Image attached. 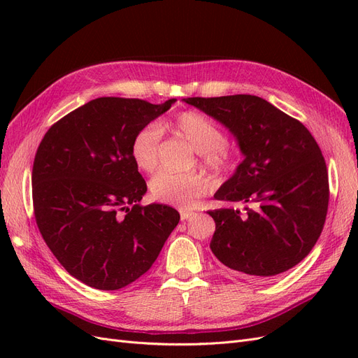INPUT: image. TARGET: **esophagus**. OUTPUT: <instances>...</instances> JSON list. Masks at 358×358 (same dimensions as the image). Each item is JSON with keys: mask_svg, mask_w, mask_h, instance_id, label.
<instances>
[{"mask_svg": "<svg viewBox=\"0 0 358 358\" xmlns=\"http://www.w3.org/2000/svg\"><path fill=\"white\" fill-rule=\"evenodd\" d=\"M191 216H194V212H191V210H180V220L182 221L189 220Z\"/></svg>", "mask_w": 358, "mask_h": 358, "instance_id": "esophagus-1", "label": "esophagus"}]
</instances>
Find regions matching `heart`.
<instances>
[{"mask_svg":"<svg viewBox=\"0 0 358 358\" xmlns=\"http://www.w3.org/2000/svg\"><path fill=\"white\" fill-rule=\"evenodd\" d=\"M170 128L183 137L200 154L203 164L213 171H224L231 166L233 150L225 142L222 128L194 110L179 112ZM161 128L148 124L137 129L131 140V157L136 166L146 173H152L159 162ZM209 191V182L199 173L161 171L149 183V192L154 200L191 209Z\"/></svg>","mask_w":358,"mask_h":358,"instance_id":"1","label":"heart"}]
</instances>
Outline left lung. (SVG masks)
Listing matches in <instances>:
<instances>
[{"mask_svg":"<svg viewBox=\"0 0 358 358\" xmlns=\"http://www.w3.org/2000/svg\"><path fill=\"white\" fill-rule=\"evenodd\" d=\"M183 101L229 128L245 155L215 199L248 203L246 212H208L216 225L215 257L254 279L275 278L299 264L318 241L330 199L326 161L309 129L255 95Z\"/></svg>","mask_w":358,"mask_h":358,"instance_id":"8db88e82","label":"left lung"}]
</instances>
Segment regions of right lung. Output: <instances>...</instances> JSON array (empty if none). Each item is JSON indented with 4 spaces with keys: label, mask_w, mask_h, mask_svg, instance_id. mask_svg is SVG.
<instances>
[{
    "label": "right lung",
    "mask_w": 358,
    "mask_h": 358,
    "mask_svg": "<svg viewBox=\"0 0 358 358\" xmlns=\"http://www.w3.org/2000/svg\"><path fill=\"white\" fill-rule=\"evenodd\" d=\"M176 100L101 96L53 124L32 166V206L46 245L67 272L96 289H119L154 264L180 216L142 206L148 189L131 157L138 128Z\"/></svg>",
    "instance_id": "obj_1"
}]
</instances>
